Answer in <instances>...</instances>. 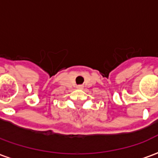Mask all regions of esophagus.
<instances>
[{
  "label": "esophagus",
  "instance_id": "34e87169",
  "mask_svg": "<svg viewBox=\"0 0 158 158\" xmlns=\"http://www.w3.org/2000/svg\"><path fill=\"white\" fill-rule=\"evenodd\" d=\"M77 88H78V89H82L83 87L81 85H78V86H77Z\"/></svg>",
  "mask_w": 158,
  "mask_h": 158
}]
</instances>
